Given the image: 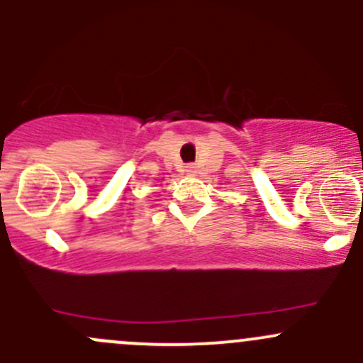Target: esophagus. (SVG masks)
Returning a JSON list of instances; mask_svg holds the SVG:
<instances>
[{"instance_id": "1", "label": "esophagus", "mask_w": 363, "mask_h": 363, "mask_svg": "<svg viewBox=\"0 0 363 363\" xmlns=\"http://www.w3.org/2000/svg\"><path fill=\"white\" fill-rule=\"evenodd\" d=\"M186 172H188V174H196V167L188 165V167H186Z\"/></svg>"}]
</instances>
